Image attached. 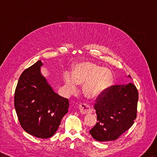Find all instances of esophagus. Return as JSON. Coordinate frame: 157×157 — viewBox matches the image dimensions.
Wrapping results in <instances>:
<instances>
[{"instance_id":"obj_1","label":"esophagus","mask_w":157,"mask_h":157,"mask_svg":"<svg viewBox=\"0 0 157 157\" xmlns=\"http://www.w3.org/2000/svg\"><path fill=\"white\" fill-rule=\"evenodd\" d=\"M79 109L80 112H81V113L82 114H89L92 112L91 107L86 103H80Z\"/></svg>"}]
</instances>
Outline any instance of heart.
Returning a JSON list of instances; mask_svg holds the SVG:
<instances>
[{
  "label": "heart",
  "instance_id": "obj_1",
  "mask_svg": "<svg viewBox=\"0 0 157 157\" xmlns=\"http://www.w3.org/2000/svg\"><path fill=\"white\" fill-rule=\"evenodd\" d=\"M64 82L71 92L77 89L78 84H83V92L86 97L98 99L101 97L113 82L111 71L92 63H81L75 66L73 75L66 73Z\"/></svg>",
  "mask_w": 157,
  "mask_h": 157
}]
</instances>
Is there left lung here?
Here are the masks:
<instances>
[{
    "label": "left lung",
    "instance_id": "obj_1",
    "mask_svg": "<svg viewBox=\"0 0 157 157\" xmlns=\"http://www.w3.org/2000/svg\"><path fill=\"white\" fill-rule=\"evenodd\" d=\"M138 98L137 89L131 83L108 88L94 105L98 122L90 131L92 137L101 142L117 139L133 124Z\"/></svg>",
    "mask_w": 157,
    "mask_h": 157
}]
</instances>
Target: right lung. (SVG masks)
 <instances>
[{"label":"right lung","mask_w":157,"mask_h":157,"mask_svg":"<svg viewBox=\"0 0 157 157\" xmlns=\"http://www.w3.org/2000/svg\"><path fill=\"white\" fill-rule=\"evenodd\" d=\"M38 60L20 76L14 94V107L21 127L36 137L47 139L57 131L68 112L69 100L54 91L40 71Z\"/></svg>","instance_id":"add662e5"}]
</instances>
